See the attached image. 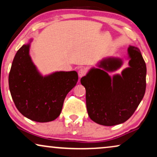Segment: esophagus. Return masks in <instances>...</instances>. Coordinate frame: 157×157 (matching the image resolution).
<instances>
[{
  "label": "esophagus",
  "instance_id": "obj_1",
  "mask_svg": "<svg viewBox=\"0 0 157 157\" xmlns=\"http://www.w3.org/2000/svg\"><path fill=\"white\" fill-rule=\"evenodd\" d=\"M78 74L79 78H81V77H83V76H85L86 74V69H84V68H81L80 69L78 70Z\"/></svg>",
  "mask_w": 157,
  "mask_h": 157
}]
</instances>
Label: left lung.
<instances>
[{"instance_id":"left-lung-1","label":"left lung","mask_w":157,"mask_h":157,"mask_svg":"<svg viewBox=\"0 0 157 157\" xmlns=\"http://www.w3.org/2000/svg\"><path fill=\"white\" fill-rule=\"evenodd\" d=\"M129 67L116 74L121 67V59L107 58L81 78L86 89V109L90 119L104 126H114L129 119L144 96L147 66L141 51L136 47L128 48Z\"/></svg>"}]
</instances>
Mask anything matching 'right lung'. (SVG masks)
Instances as JSON below:
<instances>
[{
    "instance_id": "add662e5",
    "label": "right lung",
    "mask_w": 157,
    "mask_h": 157,
    "mask_svg": "<svg viewBox=\"0 0 157 157\" xmlns=\"http://www.w3.org/2000/svg\"><path fill=\"white\" fill-rule=\"evenodd\" d=\"M31 41L23 45L15 56L8 76L9 89L21 114L34 121H51L61 113L66 95L78 81V74L57 71L43 76L29 55Z\"/></svg>"
}]
</instances>
